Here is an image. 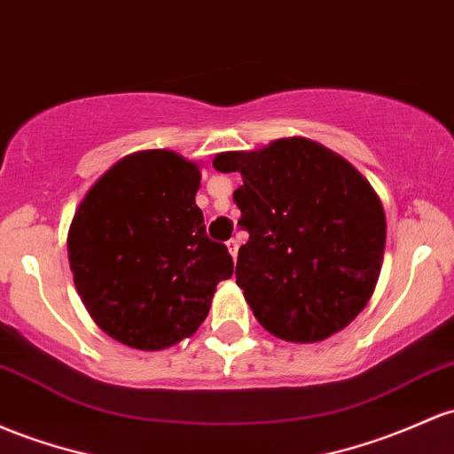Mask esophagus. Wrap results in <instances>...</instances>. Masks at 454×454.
I'll return each instance as SVG.
<instances>
[{"label":"esophagus","instance_id":"1","mask_svg":"<svg viewBox=\"0 0 454 454\" xmlns=\"http://www.w3.org/2000/svg\"><path fill=\"white\" fill-rule=\"evenodd\" d=\"M226 247H228V252L232 254V258H237V252H239V241H237V239H231V241L226 243Z\"/></svg>","mask_w":454,"mask_h":454}]
</instances>
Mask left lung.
<instances>
[{"label": "left lung", "mask_w": 454, "mask_h": 454, "mask_svg": "<svg viewBox=\"0 0 454 454\" xmlns=\"http://www.w3.org/2000/svg\"><path fill=\"white\" fill-rule=\"evenodd\" d=\"M217 172H239L237 284L256 321L288 342L345 330L371 300L386 250V213L347 159L308 137L258 151L219 153Z\"/></svg>", "instance_id": "8db88e82"}]
</instances>
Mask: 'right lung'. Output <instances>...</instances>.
<instances>
[{
  "label": "right lung",
  "mask_w": 454,
  "mask_h": 454,
  "mask_svg": "<svg viewBox=\"0 0 454 454\" xmlns=\"http://www.w3.org/2000/svg\"><path fill=\"white\" fill-rule=\"evenodd\" d=\"M200 166L174 151L122 157L88 189L68 228L73 282L92 321L159 351L196 333L232 256L207 237Z\"/></svg>",
  "instance_id": "obj_1"
}]
</instances>
